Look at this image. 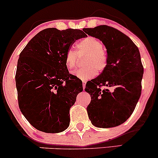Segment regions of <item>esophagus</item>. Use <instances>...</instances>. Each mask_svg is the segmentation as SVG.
I'll return each mask as SVG.
<instances>
[{
  "label": "esophagus",
  "mask_w": 158,
  "mask_h": 158,
  "mask_svg": "<svg viewBox=\"0 0 158 158\" xmlns=\"http://www.w3.org/2000/svg\"><path fill=\"white\" fill-rule=\"evenodd\" d=\"M82 83H83V89H85V84H86V82H85V81H83Z\"/></svg>",
  "instance_id": "esophagus-1"
}]
</instances>
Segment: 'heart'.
<instances>
[{
  "mask_svg": "<svg viewBox=\"0 0 158 158\" xmlns=\"http://www.w3.org/2000/svg\"><path fill=\"white\" fill-rule=\"evenodd\" d=\"M77 52L73 49H69L66 52L65 64L67 69L72 70L77 64V53L80 56H85L83 61L84 67L75 69L73 75L82 81H88L97 75V70L102 72L106 69L108 63V56L103 49L102 42L93 36H87L77 44Z\"/></svg>",
  "mask_w": 158,
  "mask_h": 158,
  "instance_id": "b5f03b06",
  "label": "heart"
}]
</instances>
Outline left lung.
Segmentation results:
<instances>
[{
  "label": "left lung",
  "mask_w": 158,
  "mask_h": 158,
  "mask_svg": "<svg viewBox=\"0 0 158 158\" xmlns=\"http://www.w3.org/2000/svg\"><path fill=\"white\" fill-rule=\"evenodd\" d=\"M83 30L102 41L108 54L106 69L85 85L91 99L87 107L89 118L97 127L118 126L133 114L141 94L143 67L139 50L127 35L110 26ZM102 86L112 87L114 91L102 89Z\"/></svg>",
  "instance_id": "left-lung-1"
}]
</instances>
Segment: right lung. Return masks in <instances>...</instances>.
<instances>
[{"label": "right lung", "instance_id": "obj_1", "mask_svg": "<svg viewBox=\"0 0 158 158\" xmlns=\"http://www.w3.org/2000/svg\"><path fill=\"white\" fill-rule=\"evenodd\" d=\"M87 35L78 29L41 31L19 54L15 81L19 108L34 127L57 133L69 125V110L83 91L82 81L69 73L65 54Z\"/></svg>", "mask_w": 158, "mask_h": 158}]
</instances>
